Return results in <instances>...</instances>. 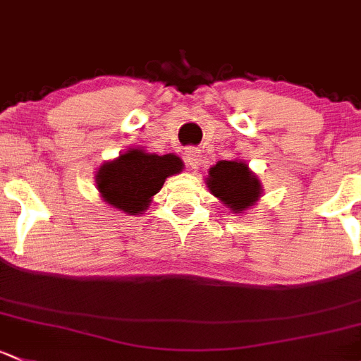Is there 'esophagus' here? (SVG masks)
Masks as SVG:
<instances>
[{
  "label": "esophagus",
  "instance_id": "1",
  "mask_svg": "<svg viewBox=\"0 0 361 361\" xmlns=\"http://www.w3.org/2000/svg\"><path fill=\"white\" fill-rule=\"evenodd\" d=\"M185 159H187L188 166H190L192 169H199V166L202 164V152L192 147V149L185 150Z\"/></svg>",
  "mask_w": 361,
  "mask_h": 361
}]
</instances>
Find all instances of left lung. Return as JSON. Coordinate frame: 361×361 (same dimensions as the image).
<instances>
[{
    "label": "left lung",
    "instance_id": "obj_1",
    "mask_svg": "<svg viewBox=\"0 0 361 361\" xmlns=\"http://www.w3.org/2000/svg\"><path fill=\"white\" fill-rule=\"evenodd\" d=\"M207 188L233 212L254 206L261 197V183L244 161H219L209 169Z\"/></svg>",
    "mask_w": 361,
    "mask_h": 361
}]
</instances>
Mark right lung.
<instances>
[{
    "label": "right lung",
    "instance_id": "add662e5",
    "mask_svg": "<svg viewBox=\"0 0 361 361\" xmlns=\"http://www.w3.org/2000/svg\"><path fill=\"white\" fill-rule=\"evenodd\" d=\"M183 169L178 155L149 154L130 149L114 161L105 162L97 173V187L102 199L126 214H143L152 197L164 185L166 178Z\"/></svg>",
    "mask_w": 361,
    "mask_h": 361
}]
</instances>
